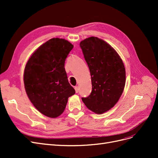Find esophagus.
<instances>
[{
  "label": "esophagus",
  "instance_id": "1",
  "mask_svg": "<svg viewBox=\"0 0 158 158\" xmlns=\"http://www.w3.org/2000/svg\"><path fill=\"white\" fill-rule=\"evenodd\" d=\"M74 89H75V91H76V93H78V92H79V87L78 86H75Z\"/></svg>",
  "mask_w": 158,
  "mask_h": 158
}]
</instances>
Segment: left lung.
I'll list each match as a JSON object with an SVG mask.
<instances>
[{
    "label": "left lung",
    "instance_id": "8db88e82",
    "mask_svg": "<svg viewBox=\"0 0 158 158\" xmlns=\"http://www.w3.org/2000/svg\"><path fill=\"white\" fill-rule=\"evenodd\" d=\"M89 69L92 90L82 100L89 110L102 114L114 107L121 98L126 82L125 68L113 47L96 37L80 43Z\"/></svg>",
    "mask_w": 158,
    "mask_h": 158
}]
</instances>
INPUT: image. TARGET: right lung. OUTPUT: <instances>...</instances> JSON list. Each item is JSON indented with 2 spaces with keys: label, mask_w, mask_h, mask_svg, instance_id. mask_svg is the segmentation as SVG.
Listing matches in <instances>:
<instances>
[{
  "label": "right lung",
  "mask_w": 158,
  "mask_h": 158,
  "mask_svg": "<svg viewBox=\"0 0 158 158\" xmlns=\"http://www.w3.org/2000/svg\"><path fill=\"white\" fill-rule=\"evenodd\" d=\"M73 47L67 40L52 38L33 52L26 65L23 82L27 96L38 111L50 118L60 115L68 98L75 94L64 69Z\"/></svg>",
  "instance_id": "obj_1"
}]
</instances>
